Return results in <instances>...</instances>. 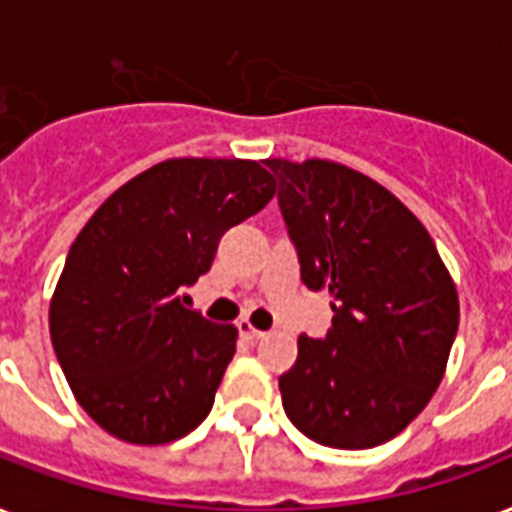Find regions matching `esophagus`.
<instances>
[{"label": "esophagus", "instance_id": "34e87169", "mask_svg": "<svg viewBox=\"0 0 512 512\" xmlns=\"http://www.w3.org/2000/svg\"><path fill=\"white\" fill-rule=\"evenodd\" d=\"M236 327H239L241 337H247V340H260V337H265V332H260V329L252 327V321L249 319H241Z\"/></svg>", "mask_w": 512, "mask_h": 512}]
</instances>
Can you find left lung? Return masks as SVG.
<instances>
[{
	"label": "left lung",
	"mask_w": 512,
	"mask_h": 512,
	"mask_svg": "<svg viewBox=\"0 0 512 512\" xmlns=\"http://www.w3.org/2000/svg\"><path fill=\"white\" fill-rule=\"evenodd\" d=\"M305 287L332 295V329L300 335L279 377L300 433L332 449L398 436L444 380L460 300L425 225L377 180L327 159H268Z\"/></svg>",
	"instance_id": "left-lung-1"
}]
</instances>
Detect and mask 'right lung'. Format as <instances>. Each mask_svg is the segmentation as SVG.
<instances>
[{"mask_svg": "<svg viewBox=\"0 0 512 512\" xmlns=\"http://www.w3.org/2000/svg\"><path fill=\"white\" fill-rule=\"evenodd\" d=\"M273 193L260 162L167 159L79 231L50 300V337L76 401L106 433L159 446L207 417L239 329L188 311L180 289Z\"/></svg>", "mask_w": 512, "mask_h": 512, "instance_id": "right-lung-1", "label": "right lung"}]
</instances>
